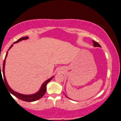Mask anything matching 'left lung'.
<instances>
[{"label":"left lung","instance_id":"8db88e82","mask_svg":"<svg viewBox=\"0 0 121 121\" xmlns=\"http://www.w3.org/2000/svg\"><path fill=\"white\" fill-rule=\"evenodd\" d=\"M93 41V44H94V47H101V45L99 44V43L98 42H95V41Z\"/></svg>","mask_w":121,"mask_h":121}]
</instances>
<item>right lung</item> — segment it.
I'll list each match as a JSON object with an SVG mask.
<instances>
[{
	"instance_id": "1",
	"label": "right lung",
	"mask_w": 121,
	"mask_h": 121,
	"mask_svg": "<svg viewBox=\"0 0 121 121\" xmlns=\"http://www.w3.org/2000/svg\"><path fill=\"white\" fill-rule=\"evenodd\" d=\"M28 38V37H21V38L19 39L18 40L15 41V42L14 43H17V42H19V41H21L22 40H23V39H26ZM13 46V44L11 45V46L9 47V49L11 48ZM7 53H8V51L6 53V56H5V58L4 59V63H3V79L4 80L3 81H4L5 84L6 85V86L7 88L8 89V91H9V93H11L12 94H13V95H14L15 96L17 97V98H19V99H20L22 101H26V102H32V101H36L37 100L39 99H41L42 97L44 95V94L45 93V92H46V91H47V89H46V86H47V85L48 83L52 79V78H53V77L52 78H51L50 79H49L48 80H47L46 82H44V84H43V85H42V87H41V88L39 91L38 92H37L36 93H35L34 94H33V95H23V94H19L18 93H17L14 92V91H13L12 89L9 87V85H8L7 82H6V78H5V72H4V69H5V59H6V57H7ZM3 78V77H2V75H1V72H0V78Z\"/></svg>"
}]
</instances>
